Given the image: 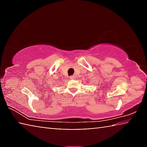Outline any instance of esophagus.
Masks as SVG:
<instances>
[{
	"mask_svg": "<svg viewBox=\"0 0 147 147\" xmlns=\"http://www.w3.org/2000/svg\"><path fill=\"white\" fill-rule=\"evenodd\" d=\"M69 78H70L71 80H74V79H75V76H71L70 77H69Z\"/></svg>",
	"mask_w": 147,
	"mask_h": 147,
	"instance_id": "1",
	"label": "esophagus"
}]
</instances>
